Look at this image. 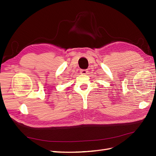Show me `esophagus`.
I'll return each mask as SVG.
<instances>
[{"label": "esophagus", "mask_w": 156, "mask_h": 156, "mask_svg": "<svg viewBox=\"0 0 156 156\" xmlns=\"http://www.w3.org/2000/svg\"><path fill=\"white\" fill-rule=\"evenodd\" d=\"M88 73L87 69H81L80 70V74H87Z\"/></svg>", "instance_id": "obj_1"}]
</instances>
